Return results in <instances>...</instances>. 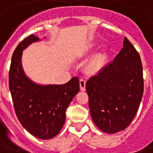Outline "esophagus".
I'll return each instance as SVG.
<instances>
[{
	"label": "esophagus",
	"instance_id": "34e87169",
	"mask_svg": "<svg viewBox=\"0 0 153 153\" xmlns=\"http://www.w3.org/2000/svg\"><path fill=\"white\" fill-rule=\"evenodd\" d=\"M79 85H80V89L82 91H84L85 90V85H86V81L83 79H81L79 80Z\"/></svg>",
	"mask_w": 153,
	"mask_h": 153
}]
</instances>
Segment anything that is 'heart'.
Wrapping results in <instances>:
<instances>
[{"label": "heart", "mask_w": 153, "mask_h": 153, "mask_svg": "<svg viewBox=\"0 0 153 153\" xmlns=\"http://www.w3.org/2000/svg\"><path fill=\"white\" fill-rule=\"evenodd\" d=\"M103 58H104V56H102V55H99V56H97L95 57V59L93 60V65H94V66L98 65L101 63V61L103 60Z\"/></svg>", "instance_id": "1"}]
</instances>
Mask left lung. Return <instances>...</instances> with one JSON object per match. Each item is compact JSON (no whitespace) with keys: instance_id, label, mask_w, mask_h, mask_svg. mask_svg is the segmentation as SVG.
<instances>
[{"instance_id":"8db88e82","label":"left lung","mask_w":153,"mask_h":153,"mask_svg":"<svg viewBox=\"0 0 153 153\" xmlns=\"http://www.w3.org/2000/svg\"><path fill=\"white\" fill-rule=\"evenodd\" d=\"M91 116L107 134L124 130L131 124L143 93V65L139 54L125 37L112 62L86 83Z\"/></svg>"}]
</instances>
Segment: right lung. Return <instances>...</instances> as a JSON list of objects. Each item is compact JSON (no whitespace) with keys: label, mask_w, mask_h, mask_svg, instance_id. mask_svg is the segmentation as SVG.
<instances>
[{"label":"right lung","mask_w":153,"mask_h":153,"mask_svg":"<svg viewBox=\"0 0 153 153\" xmlns=\"http://www.w3.org/2000/svg\"><path fill=\"white\" fill-rule=\"evenodd\" d=\"M39 38L29 35L15 48L9 72V88L15 113L23 127L41 139L56 136L63 127L67 107L79 92V81L74 77L60 85H40L25 75L22 53Z\"/></svg>","instance_id":"right-lung-1"}]
</instances>
